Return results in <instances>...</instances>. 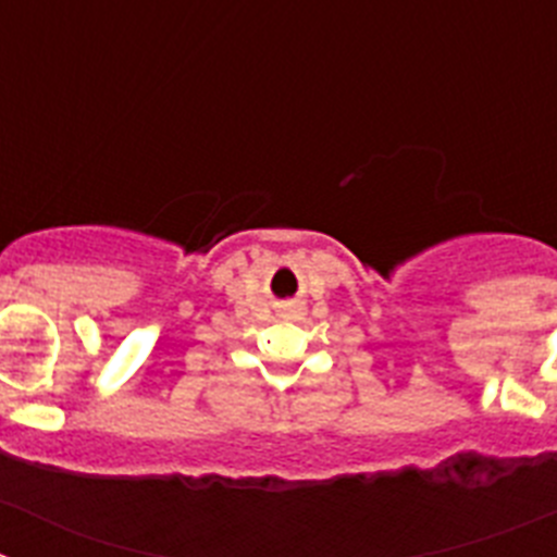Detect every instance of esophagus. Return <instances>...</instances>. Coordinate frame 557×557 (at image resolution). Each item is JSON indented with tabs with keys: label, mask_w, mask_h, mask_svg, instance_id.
Wrapping results in <instances>:
<instances>
[{
	"label": "esophagus",
	"mask_w": 557,
	"mask_h": 557,
	"mask_svg": "<svg viewBox=\"0 0 557 557\" xmlns=\"http://www.w3.org/2000/svg\"><path fill=\"white\" fill-rule=\"evenodd\" d=\"M301 314V307L298 304H287V307L282 309V318H298Z\"/></svg>",
	"instance_id": "obj_1"
}]
</instances>
